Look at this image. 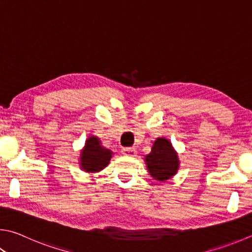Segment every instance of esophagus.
Instances as JSON below:
<instances>
[{
  "label": "esophagus",
  "mask_w": 252,
  "mask_h": 252,
  "mask_svg": "<svg viewBox=\"0 0 252 252\" xmlns=\"http://www.w3.org/2000/svg\"><path fill=\"white\" fill-rule=\"evenodd\" d=\"M122 153L126 155V157H135L136 155V150L133 148H125L122 150Z\"/></svg>",
  "instance_id": "obj_1"
}]
</instances>
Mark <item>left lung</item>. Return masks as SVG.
<instances>
[{"label":"left lung","instance_id":"8db88e82","mask_svg":"<svg viewBox=\"0 0 252 252\" xmlns=\"http://www.w3.org/2000/svg\"><path fill=\"white\" fill-rule=\"evenodd\" d=\"M144 162L151 177L159 182L171 180L180 168L178 154L171 141L164 136L153 142L151 152L145 155Z\"/></svg>","mask_w":252,"mask_h":252}]
</instances>
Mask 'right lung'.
Returning a JSON list of instances; mask_svg holds the SVG:
<instances>
[{"label":"right lung","instance_id":"1","mask_svg":"<svg viewBox=\"0 0 252 252\" xmlns=\"http://www.w3.org/2000/svg\"><path fill=\"white\" fill-rule=\"evenodd\" d=\"M112 155V151L104 148L98 136L90 135L80 150V168L86 173H98L107 167Z\"/></svg>","mask_w":252,"mask_h":252}]
</instances>
